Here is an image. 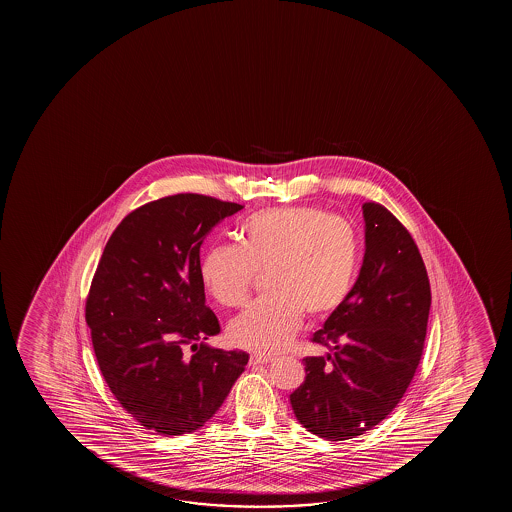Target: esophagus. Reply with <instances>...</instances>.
I'll use <instances>...</instances> for the list:
<instances>
[{
	"label": "esophagus",
	"instance_id": "obj_1",
	"mask_svg": "<svg viewBox=\"0 0 512 512\" xmlns=\"http://www.w3.org/2000/svg\"><path fill=\"white\" fill-rule=\"evenodd\" d=\"M274 357H271V355H252L250 357V364L253 365H259V364H271L273 362Z\"/></svg>",
	"mask_w": 512,
	"mask_h": 512
}]
</instances>
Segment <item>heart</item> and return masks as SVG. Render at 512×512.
I'll return each instance as SVG.
<instances>
[{"mask_svg": "<svg viewBox=\"0 0 512 512\" xmlns=\"http://www.w3.org/2000/svg\"><path fill=\"white\" fill-rule=\"evenodd\" d=\"M357 267V231L346 218L315 206H271L241 224L239 246H208L199 276L218 304L239 308L257 271H267L273 294L234 318L229 337L239 348L276 353L295 336L304 313L323 320L343 306Z\"/></svg>", "mask_w": 512, "mask_h": 512, "instance_id": "heart-1", "label": "heart"}]
</instances>
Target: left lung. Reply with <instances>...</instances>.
<instances>
[{"label": "left lung", "mask_w": 512, "mask_h": 512, "mask_svg": "<svg viewBox=\"0 0 512 512\" xmlns=\"http://www.w3.org/2000/svg\"><path fill=\"white\" fill-rule=\"evenodd\" d=\"M365 255L343 306L311 341L327 357L304 358L292 395L311 434L346 441L376 427L404 397L418 369L430 311V281L411 234L383 204L364 203Z\"/></svg>", "instance_id": "8db88e82"}]
</instances>
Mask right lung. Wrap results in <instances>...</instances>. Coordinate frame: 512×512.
Returning a JSON list of instances; mask_svg holds the SVG:
<instances>
[{"label": "right lung", "mask_w": 512, "mask_h": 512, "mask_svg": "<svg viewBox=\"0 0 512 512\" xmlns=\"http://www.w3.org/2000/svg\"><path fill=\"white\" fill-rule=\"evenodd\" d=\"M243 206L176 194L131 211L108 239L85 322L99 371L140 425L161 435L203 427L245 371V351L204 343L220 323L204 302L199 252Z\"/></svg>", "instance_id": "obj_1"}]
</instances>
